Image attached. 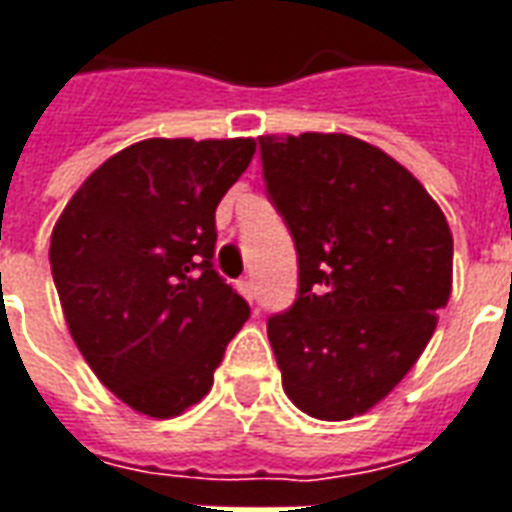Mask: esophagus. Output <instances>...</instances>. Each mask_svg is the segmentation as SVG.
Masks as SVG:
<instances>
[{
	"label": "esophagus",
	"instance_id": "1",
	"mask_svg": "<svg viewBox=\"0 0 512 512\" xmlns=\"http://www.w3.org/2000/svg\"><path fill=\"white\" fill-rule=\"evenodd\" d=\"M238 293L244 295L246 301H252V298H255V290H252V279H238Z\"/></svg>",
	"mask_w": 512,
	"mask_h": 512
}]
</instances>
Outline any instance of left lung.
I'll use <instances>...</instances> for the list:
<instances>
[{"label": "left lung", "instance_id": "left-lung-1", "mask_svg": "<svg viewBox=\"0 0 512 512\" xmlns=\"http://www.w3.org/2000/svg\"><path fill=\"white\" fill-rule=\"evenodd\" d=\"M268 195L298 249V298L268 320L287 399L369 412L434 336L453 287L448 219L391 154L344 132L260 135Z\"/></svg>", "mask_w": 512, "mask_h": 512}]
</instances>
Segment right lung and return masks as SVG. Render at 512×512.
Returning a JSON list of instances; mask_svg holds the SVG:
<instances>
[{
    "label": "right lung",
    "instance_id": "obj_1",
    "mask_svg": "<svg viewBox=\"0 0 512 512\" xmlns=\"http://www.w3.org/2000/svg\"><path fill=\"white\" fill-rule=\"evenodd\" d=\"M255 149V138L140 140L56 219L48 257L64 323L97 380L140 415L198 404L249 317L211 257L214 211Z\"/></svg>",
    "mask_w": 512,
    "mask_h": 512
}]
</instances>
